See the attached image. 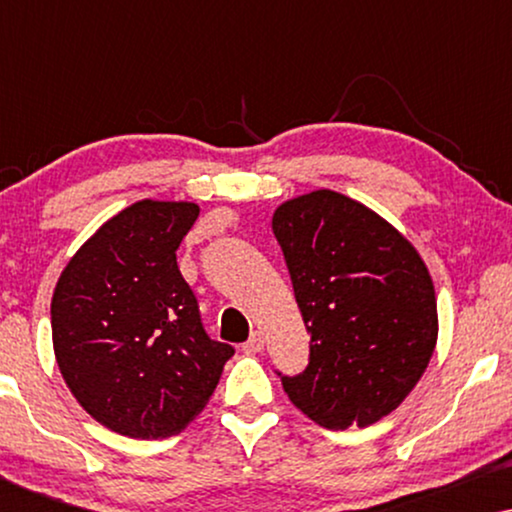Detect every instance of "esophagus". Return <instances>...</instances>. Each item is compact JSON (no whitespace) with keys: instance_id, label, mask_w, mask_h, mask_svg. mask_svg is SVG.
I'll return each instance as SVG.
<instances>
[{"instance_id":"esophagus-1","label":"esophagus","mask_w":512,"mask_h":512,"mask_svg":"<svg viewBox=\"0 0 512 512\" xmlns=\"http://www.w3.org/2000/svg\"><path fill=\"white\" fill-rule=\"evenodd\" d=\"M263 347H265L263 333H254V335H251V338H249V342H244V352H249V354L263 352Z\"/></svg>"}]
</instances>
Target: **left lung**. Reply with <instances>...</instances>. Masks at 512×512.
<instances>
[{"instance_id": "obj_1", "label": "left lung", "mask_w": 512, "mask_h": 512, "mask_svg": "<svg viewBox=\"0 0 512 512\" xmlns=\"http://www.w3.org/2000/svg\"><path fill=\"white\" fill-rule=\"evenodd\" d=\"M310 363L286 396L326 429L370 426L401 405L438 342L433 279L415 244L363 202L331 188L272 214Z\"/></svg>"}]
</instances>
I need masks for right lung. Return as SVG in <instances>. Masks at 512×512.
I'll return each instance as SVG.
<instances>
[{"mask_svg": "<svg viewBox=\"0 0 512 512\" xmlns=\"http://www.w3.org/2000/svg\"><path fill=\"white\" fill-rule=\"evenodd\" d=\"M188 200L144 198L111 216L62 268L51 300L60 375L95 422L170 438L212 398L233 347L209 340L177 249Z\"/></svg>", "mask_w": 512, "mask_h": 512, "instance_id": "obj_1", "label": "right lung"}]
</instances>
